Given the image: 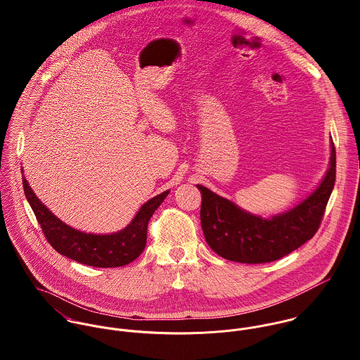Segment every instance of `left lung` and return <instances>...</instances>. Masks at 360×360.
<instances>
[{
    "label": "left lung",
    "instance_id": "left-lung-1",
    "mask_svg": "<svg viewBox=\"0 0 360 360\" xmlns=\"http://www.w3.org/2000/svg\"><path fill=\"white\" fill-rule=\"evenodd\" d=\"M334 183L335 148L331 144L330 167L316 191L290 212L271 219L250 214L198 186L202 194L201 226L206 243L219 257L240 263H267L285 257L319 230Z\"/></svg>",
    "mask_w": 360,
    "mask_h": 360
}]
</instances>
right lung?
<instances>
[{
    "label": "right lung",
    "instance_id": "right-lung-1",
    "mask_svg": "<svg viewBox=\"0 0 360 360\" xmlns=\"http://www.w3.org/2000/svg\"><path fill=\"white\" fill-rule=\"evenodd\" d=\"M26 198L52 248L63 257L94 267L124 266L141 255L147 244V229L151 216L163 202L169 191H165L141 206L131 223L115 234H87L72 229L52 214L34 195L23 177Z\"/></svg>",
    "mask_w": 360,
    "mask_h": 360
}]
</instances>
